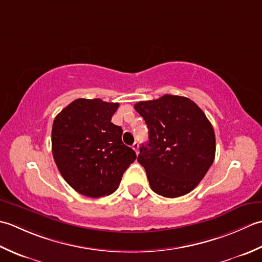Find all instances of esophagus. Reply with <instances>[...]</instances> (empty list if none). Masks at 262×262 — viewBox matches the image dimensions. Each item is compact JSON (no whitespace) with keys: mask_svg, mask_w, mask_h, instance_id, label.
<instances>
[{"mask_svg":"<svg viewBox=\"0 0 262 262\" xmlns=\"http://www.w3.org/2000/svg\"><path fill=\"white\" fill-rule=\"evenodd\" d=\"M132 149H133V150L136 151V154H138V152H139V143H138L137 141L132 145Z\"/></svg>","mask_w":262,"mask_h":262,"instance_id":"34e87169","label":"esophagus"}]
</instances>
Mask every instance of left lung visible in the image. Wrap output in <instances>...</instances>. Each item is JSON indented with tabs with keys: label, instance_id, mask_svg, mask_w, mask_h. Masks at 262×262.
<instances>
[{
	"label": "left lung",
	"instance_id": "left-lung-1",
	"mask_svg": "<svg viewBox=\"0 0 262 262\" xmlns=\"http://www.w3.org/2000/svg\"><path fill=\"white\" fill-rule=\"evenodd\" d=\"M135 108L149 130L138 162L146 169L151 190L166 198L189 193L215 159L216 139L209 120L194 101L182 96L139 101Z\"/></svg>",
	"mask_w": 262,
	"mask_h": 262
}]
</instances>
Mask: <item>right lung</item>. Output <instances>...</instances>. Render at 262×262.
<instances>
[{
	"instance_id": "1",
	"label": "right lung",
	"mask_w": 262,
	"mask_h": 262,
	"mask_svg": "<svg viewBox=\"0 0 262 262\" xmlns=\"http://www.w3.org/2000/svg\"><path fill=\"white\" fill-rule=\"evenodd\" d=\"M119 103L73 100L55 117L52 151L67 183L90 198L108 195L137 155L122 142L123 130L111 122Z\"/></svg>"
}]
</instances>
